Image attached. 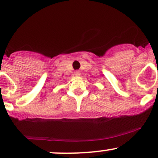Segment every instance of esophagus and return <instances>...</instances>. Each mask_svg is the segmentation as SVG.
Returning <instances> with one entry per match:
<instances>
[{
  "label": "esophagus",
  "mask_w": 158,
  "mask_h": 158,
  "mask_svg": "<svg viewBox=\"0 0 158 158\" xmlns=\"http://www.w3.org/2000/svg\"><path fill=\"white\" fill-rule=\"evenodd\" d=\"M80 75H81V72L79 71V70H76V71L74 72V76H76V77H79Z\"/></svg>",
  "instance_id": "obj_1"
}]
</instances>
